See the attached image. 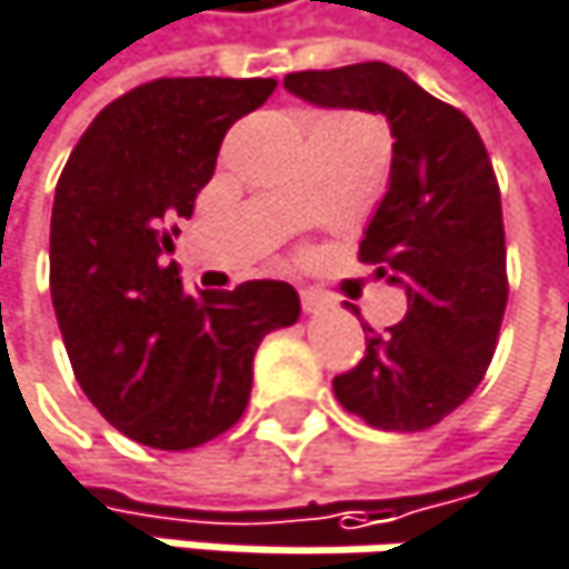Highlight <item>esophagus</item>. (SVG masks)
I'll list each match as a JSON object with an SVG mask.
<instances>
[{
	"instance_id": "esophagus-1",
	"label": "esophagus",
	"mask_w": 569,
	"mask_h": 569,
	"mask_svg": "<svg viewBox=\"0 0 569 569\" xmlns=\"http://www.w3.org/2000/svg\"><path fill=\"white\" fill-rule=\"evenodd\" d=\"M300 303H303L307 313H320L327 307V300L320 293H313V290H300Z\"/></svg>"
}]
</instances>
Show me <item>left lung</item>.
<instances>
[{"label":"left lung","instance_id":"1","mask_svg":"<svg viewBox=\"0 0 569 569\" xmlns=\"http://www.w3.org/2000/svg\"><path fill=\"white\" fill-rule=\"evenodd\" d=\"M282 86L307 102L390 122V189L363 232L360 262L400 282L407 317L387 333L363 327L367 353L333 380V393L377 430H430L480 387L510 293L487 146L460 109L387 62L290 72Z\"/></svg>","mask_w":569,"mask_h":569}]
</instances>
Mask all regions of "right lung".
<instances>
[{
	"instance_id": "obj_1",
	"label": "right lung",
	"mask_w": 569,
	"mask_h": 569,
	"mask_svg": "<svg viewBox=\"0 0 569 569\" xmlns=\"http://www.w3.org/2000/svg\"><path fill=\"white\" fill-rule=\"evenodd\" d=\"M276 79H152L112 99L76 142L52 202L49 290L72 373L129 440L189 450L226 433L249 403L252 357L300 320L290 282L249 279L186 293L172 249L212 179L226 129Z\"/></svg>"
}]
</instances>
